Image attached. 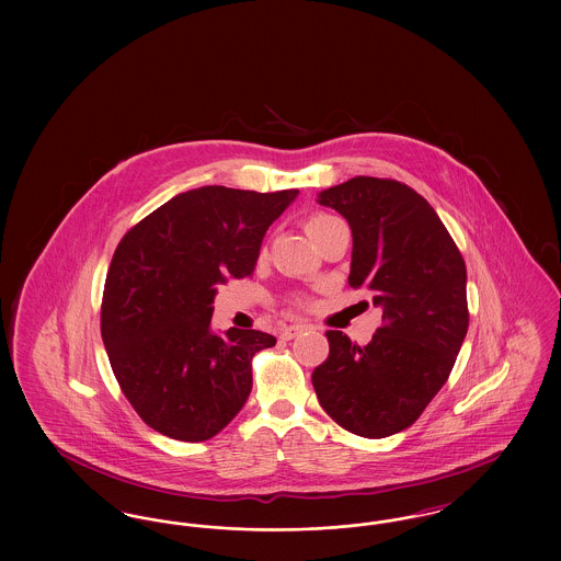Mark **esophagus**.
I'll return each instance as SVG.
<instances>
[{
    "mask_svg": "<svg viewBox=\"0 0 561 561\" xmlns=\"http://www.w3.org/2000/svg\"><path fill=\"white\" fill-rule=\"evenodd\" d=\"M307 330H311V325H309V323H290V325H286V328L282 330V339L290 341V339L298 336V334H302V332H307Z\"/></svg>",
    "mask_w": 561,
    "mask_h": 561,
    "instance_id": "obj_1",
    "label": "esophagus"
}]
</instances>
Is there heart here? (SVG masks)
<instances>
[{
    "label": "heart",
    "mask_w": 561,
    "mask_h": 561,
    "mask_svg": "<svg viewBox=\"0 0 561 561\" xmlns=\"http://www.w3.org/2000/svg\"><path fill=\"white\" fill-rule=\"evenodd\" d=\"M336 222H343V220L328 213L311 214V216H307V218H305V231L309 233V238H311V240L318 241L321 236H323L330 227H334Z\"/></svg>",
    "instance_id": "b5f03b06"
}]
</instances>
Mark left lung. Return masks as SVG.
<instances>
[{"label": "left lung", "mask_w": 561, "mask_h": 561, "mask_svg": "<svg viewBox=\"0 0 561 561\" xmlns=\"http://www.w3.org/2000/svg\"><path fill=\"white\" fill-rule=\"evenodd\" d=\"M320 204L347 218L348 286L373 294L382 325L366 347L328 330L313 389L341 427L389 437L416 423L453 373L469 328L467 267L427 199L400 181L355 176L321 191Z\"/></svg>", "instance_id": "left-lung-1"}]
</instances>
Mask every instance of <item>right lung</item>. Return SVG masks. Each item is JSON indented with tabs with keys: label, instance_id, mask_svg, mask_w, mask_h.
Instances as JSON below:
<instances>
[{
	"label": "right lung",
	"instance_id": "1",
	"mask_svg": "<svg viewBox=\"0 0 561 561\" xmlns=\"http://www.w3.org/2000/svg\"><path fill=\"white\" fill-rule=\"evenodd\" d=\"M296 188H193L145 216L108 265L101 334L122 393L161 435L206 442L252 391L261 330H210L216 286L250 277L271 222Z\"/></svg>",
	"mask_w": 561,
	"mask_h": 561
}]
</instances>
